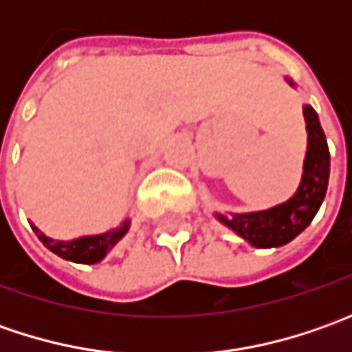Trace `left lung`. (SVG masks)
<instances>
[{"label": "left lung", "instance_id": "1", "mask_svg": "<svg viewBox=\"0 0 352 352\" xmlns=\"http://www.w3.org/2000/svg\"><path fill=\"white\" fill-rule=\"evenodd\" d=\"M290 86H294V82ZM305 129H307V155L304 162V176L298 192L288 201L276 208L252 213L221 215L217 219L236 235L249 241L252 247L270 249L290 243L294 236L304 231L316 217L319 206L327 192L329 182V148L325 133L319 125L318 113L311 105L304 107Z\"/></svg>", "mask_w": 352, "mask_h": 352}]
</instances>
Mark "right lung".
Returning a JSON list of instances; mask_svg holds the SVG:
<instances>
[{"instance_id":"1","label":"right lung","mask_w":352,"mask_h":352,"mask_svg":"<svg viewBox=\"0 0 352 352\" xmlns=\"http://www.w3.org/2000/svg\"><path fill=\"white\" fill-rule=\"evenodd\" d=\"M31 227H33L34 235L38 236V241L48 250H52L54 254H58L66 261H72V263L94 264L100 263L103 256L116 247L117 241L127 233L129 221H123L117 229H111V231H107L103 235L80 236V239H74V241H54L45 233H41V229H36L34 225H31Z\"/></svg>"}]
</instances>
